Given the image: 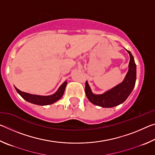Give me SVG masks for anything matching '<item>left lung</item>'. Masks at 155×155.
Listing matches in <instances>:
<instances>
[{
    "instance_id": "obj_1",
    "label": "left lung",
    "mask_w": 155,
    "mask_h": 155,
    "mask_svg": "<svg viewBox=\"0 0 155 155\" xmlns=\"http://www.w3.org/2000/svg\"><path fill=\"white\" fill-rule=\"evenodd\" d=\"M128 70L124 81L103 94H94L91 90L87 81L85 83V94L91 103L102 107L110 108L119 105L127 100L135 87L136 81V64L134 57L130 51Z\"/></svg>"
}]
</instances>
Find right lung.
Returning a JSON list of instances; mask_svg holds the SVG:
<instances>
[{
	"label": "right lung",
	"instance_id": "obj_1",
	"mask_svg": "<svg viewBox=\"0 0 155 155\" xmlns=\"http://www.w3.org/2000/svg\"><path fill=\"white\" fill-rule=\"evenodd\" d=\"M67 82L66 81L60 86L55 93L52 95L50 96H39L35 95V94H31L24 92L18 90V88H15V90L20 95L24 98L25 101L29 102L31 103L38 104V105H48V104H51L52 103H55L57 101L61 98L62 96L64 95L65 87H66Z\"/></svg>",
	"mask_w": 155,
	"mask_h": 155
}]
</instances>
